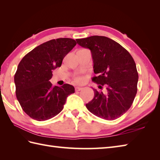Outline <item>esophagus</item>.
Returning a JSON list of instances; mask_svg holds the SVG:
<instances>
[{
    "label": "esophagus",
    "mask_w": 160,
    "mask_h": 160,
    "mask_svg": "<svg viewBox=\"0 0 160 160\" xmlns=\"http://www.w3.org/2000/svg\"><path fill=\"white\" fill-rule=\"evenodd\" d=\"M82 89L83 88H82V87H76V88H75V89H76V91H81V90H82Z\"/></svg>",
    "instance_id": "34e87169"
}]
</instances>
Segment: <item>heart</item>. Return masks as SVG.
<instances>
[{
    "mask_svg": "<svg viewBox=\"0 0 160 160\" xmlns=\"http://www.w3.org/2000/svg\"><path fill=\"white\" fill-rule=\"evenodd\" d=\"M83 80H84V78L82 77H81V76H77V77H76V78H74L75 82H78V83L82 82Z\"/></svg>",
    "mask_w": 160,
    "mask_h": 160,
    "instance_id": "obj_1",
    "label": "heart"
}]
</instances>
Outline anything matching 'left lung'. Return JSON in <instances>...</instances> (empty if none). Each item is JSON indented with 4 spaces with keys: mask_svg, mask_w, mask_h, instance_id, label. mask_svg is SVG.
I'll return each mask as SVG.
<instances>
[{
    "mask_svg": "<svg viewBox=\"0 0 160 160\" xmlns=\"http://www.w3.org/2000/svg\"><path fill=\"white\" fill-rule=\"evenodd\" d=\"M80 46L91 50L93 71L92 80L99 89L93 88L94 98L86 107L91 113L107 120L121 117L132 104L138 91V73L135 61L123 47L109 38L93 36L76 39Z\"/></svg>",
    "mask_w": 160,
    "mask_h": 160,
    "instance_id": "left-lung-1",
    "label": "left lung"
}]
</instances>
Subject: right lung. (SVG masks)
Wrapping results in <instances>:
<instances>
[{
	"label": "right lung",
	"instance_id": "obj_1",
	"mask_svg": "<svg viewBox=\"0 0 160 160\" xmlns=\"http://www.w3.org/2000/svg\"><path fill=\"white\" fill-rule=\"evenodd\" d=\"M76 45L68 38L53 39L32 50L18 64L14 76L16 95L22 110L37 121L55 117L63 109L68 96L75 92L69 84L53 86L52 71L60 67Z\"/></svg>",
	"mask_w": 160,
	"mask_h": 160
}]
</instances>
